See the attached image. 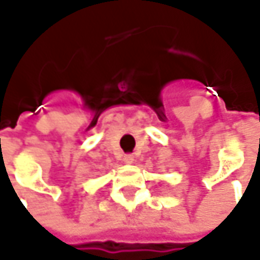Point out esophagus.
Returning <instances> with one entry per match:
<instances>
[{
	"instance_id": "1",
	"label": "esophagus",
	"mask_w": 260,
	"mask_h": 260,
	"mask_svg": "<svg viewBox=\"0 0 260 260\" xmlns=\"http://www.w3.org/2000/svg\"><path fill=\"white\" fill-rule=\"evenodd\" d=\"M125 162H133L135 160V156L132 155V153H128V155H125Z\"/></svg>"
}]
</instances>
